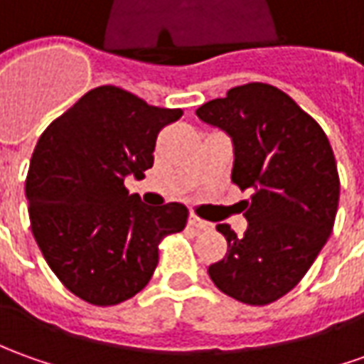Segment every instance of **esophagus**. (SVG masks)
Wrapping results in <instances>:
<instances>
[{"label": "esophagus", "instance_id": "34e87169", "mask_svg": "<svg viewBox=\"0 0 364 364\" xmlns=\"http://www.w3.org/2000/svg\"><path fill=\"white\" fill-rule=\"evenodd\" d=\"M189 225H191V227H195V229H199V231H207V229H211V223L203 221V219L195 217V215H189Z\"/></svg>", "mask_w": 364, "mask_h": 364}]
</instances>
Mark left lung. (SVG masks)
<instances>
[{
  "label": "left lung",
  "mask_w": 364,
  "mask_h": 364,
  "mask_svg": "<svg viewBox=\"0 0 364 364\" xmlns=\"http://www.w3.org/2000/svg\"><path fill=\"white\" fill-rule=\"evenodd\" d=\"M195 113L231 137V181L251 191L239 203L249 223L243 237L217 225L229 249L209 277L241 303L269 305L305 277L333 231L341 183L331 143L317 121L267 83L229 89Z\"/></svg>",
  "instance_id": "obj_1"
}]
</instances>
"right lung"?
I'll return each mask as SVG.
<instances>
[{"mask_svg":"<svg viewBox=\"0 0 364 364\" xmlns=\"http://www.w3.org/2000/svg\"><path fill=\"white\" fill-rule=\"evenodd\" d=\"M181 115L101 85L37 141L26 181L31 231L59 281L91 305L137 295L159 263V241L187 225L181 203L147 207L125 189L153 167L157 133Z\"/></svg>","mask_w":364,"mask_h":364,"instance_id":"obj_1","label":"right lung"}]
</instances>
